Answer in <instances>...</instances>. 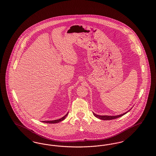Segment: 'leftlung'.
<instances>
[{"instance_id":"1","label":"left lung","mask_w":156,"mask_h":156,"mask_svg":"<svg viewBox=\"0 0 156 156\" xmlns=\"http://www.w3.org/2000/svg\"><path fill=\"white\" fill-rule=\"evenodd\" d=\"M129 111H130V110H129ZM126 113H127V112H126V113H124L123 114L119 115H118V116H106V115H105V116H100V115H98L97 114H95V113H94L93 114H94V115L95 117H97V118H99V119H102V120H112V119L118 118L119 117H121V116H122L123 115H125Z\"/></svg>"}]
</instances>
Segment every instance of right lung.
Returning a JSON list of instances; mask_svg holds the SVG:
<instances>
[{"mask_svg":"<svg viewBox=\"0 0 156 156\" xmlns=\"http://www.w3.org/2000/svg\"><path fill=\"white\" fill-rule=\"evenodd\" d=\"M68 113H67V114H66L64 117H62V118H61V119H57V120H51V121H43V122L47 123H58L59 122H61L62 120H63L65 119V118L67 117Z\"/></svg>","mask_w":156,"mask_h":156,"instance_id":"obj_1","label":"right lung"}]
</instances>
